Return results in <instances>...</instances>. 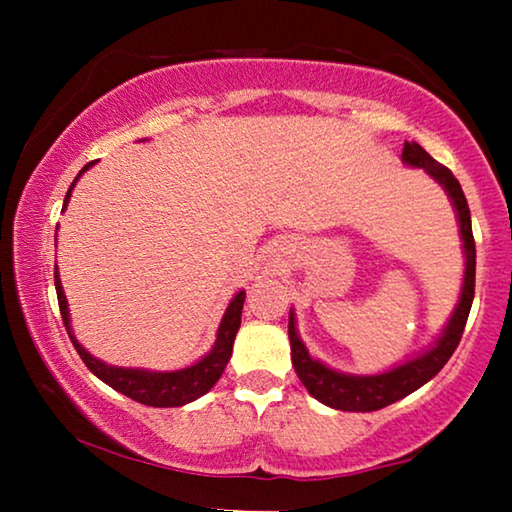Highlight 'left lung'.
<instances>
[{"label": "left lung", "mask_w": 512, "mask_h": 512, "mask_svg": "<svg viewBox=\"0 0 512 512\" xmlns=\"http://www.w3.org/2000/svg\"><path fill=\"white\" fill-rule=\"evenodd\" d=\"M402 160L411 167H420L438 180L440 185L447 189L449 198L456 207L458 223H461V237L465 248V277H463V291L461 300H458L456 311L449 318L443 336L431 350L420 354L418 359H411L381 375L370 377H357V375H343V372L329 370L323 363L311 359L305 345L298 339L296 323H293V314L289 316V341H291V361L296 368V375L302 381V386L332 409L339 411H359L370 413L379 411L384 406L393 404L402 397L418 391L420 386L427 384L431 377H436L443 370L445 363L452 357L454 350L461 343L463 329L470 316L472 300H474V275H476V246L472 235V221H470V207H467V198L461 189V183L454 178V173L443 167L438 160L422 149L418 142H406L402 151Z\"/></svg>", "instance_id": "obj_1"}]
</instances>
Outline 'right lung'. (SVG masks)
I'll return each instance as SVG.
<instances>
[{"label": "right lung", "mask_w": 512, "mask_h": 512, "mask_svg": "<svg viewBox=\"0 0 512 512\" xmlns=\"http://www.w3.org/2000/svg\"><path fill=\"white\" fill-rule=\"evenodd\" d=\"M94 162L85 164V167L79 171V176L74 178V183L69 185V192L65 196L63 210L67 207L69 194H72V187L76 185V180L81 178V173L85 169H90ZM54 282H56V296H58V307H60V316H63L65 329L69 334V341H72L74 350L79 352V357L83 359L85 366L90 368L101 381H106L108 386L115 388L121 395L131 397V400L146 404V406H155V409H167V406H183L187 402H194L196 397L205 395L210 388L219 381L223 375L225 366L232 357V343H235V336L239 332L241 325V309H244V300H246V291H239L235 298H232L230 307L225 309L223 320L219 325V334H216V343L210 350V354L194 363V366L176 370V372H151V370H135V368H115L108 366L99 359H94L90 352H85L81 348V343L76 341V336L72 334V325H69V314H67V300L63 287H60V277H58V266H54Z\"/></svg>", "instance_id": "right-lung-1"}]
</instances>
